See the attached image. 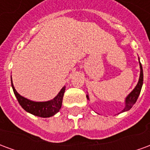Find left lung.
<instances>
[{"label":"left lung","instance_id":"obj_1","mask_svg":"<svg viewBox=\"0 0 150 150\" xmlns=\"http://www.w3.org/2000/svg\"><path fill=\"white\" fill-rule=\"evenodd\" d=\"M139 63H140L141 72H140V77H139L138 83H137V84L135 87V88L125 98V107L120 112H127V111L130 110V108L133 106V104H135L137 98H138L139 95L141 93L142 84H143V69H142V66L141 64V62H140V60H139ZM87 98H88V100H89L88 95H87Z\"/></svg>","mask_w":150,"mask_h":150}]
</instances>
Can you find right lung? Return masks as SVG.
Returning a JSON list of instances; mask_svg holds the SVG:
<instances>
[{
  "label": "right lung",
  "mask_w": 150,
  "mask_h": 150,
  "mask_svg": "<svg viewBox=\"0 0 150 150\" xmlns=\"http://www.w3.org/2000/svg\"><path fill=\"white\" fill-rule=\"evenodd\" d=\"M11 84L13 92H14L15 96L18 99V103L20 104L22 108L27 112L33 114L34 116H40L43 118L46 117H50V116H54L56 113L59 112L60 108L62 107V98L64 96L66 87L64 86L59 91V94L56 96L53 100L46 102H35L28 100L26 98L21 96V95L18 93L14 88V86L13 84L11 77Z\"/></svg>",
  "instance_id": "right-lung-1"
}]
</instances>
